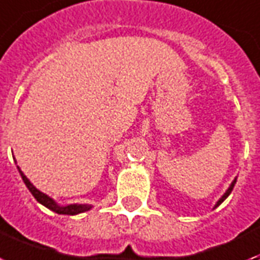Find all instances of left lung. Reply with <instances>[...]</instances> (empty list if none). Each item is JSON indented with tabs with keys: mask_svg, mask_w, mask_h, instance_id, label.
Listing matches in <instances>:
<instances>
[{
	"mask_svg": "<svg viewBox=\"0 0 260 260\" xmlns=\"http://www.w3.org/2000/svg\"><path fill=\"white\" fill-rule=\"evenodd\" d=\"M236 180H237V178H235V180H233V181H232V184H231V185H229V188H228V191L225 192V193H223V195H222V198H221V199H219V201L217 202V205H215V207H218V206L221 205V203H222V202L225 201V199H226L228 196L231 195L232 189H233V187H235V184H236ZM215 207H214V209H215Z\"/></svg>",
	"mask_w": 260,
	"mask_h": 260,
	"instance_id": "obj_1",
	"label": "left lung"
}]
</instances>
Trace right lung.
Segmentation results:
<instances>
[{
  "instance_id": "add662e5",
  "label": "right lung",
  "mask_w": 260,
  "mask_h": 260,
  "mask_svg": "<svg viewBox=\"0 0 260 260\" xmlns=\"http://www.w3.org/2000/svg\"><path fill=\"white\" fill-rule=\"evenodd\" d=\"M17 169H19L20 176H21V178H23V181H24V184L29 189V192L32 193L34 198H35V199H37V201L39 202L41 205H43L45 207H47L49 210H51V211H54V213H57V214H65V215H76V214L88 211V210L92 207V206H90V205H68V206L57 205V203H55V202L51 199L50 196H47L46 193H43V192H41L39 189H37V188L34 187L28 178L25 177L24 173L20 170L19 166H17Z\"/></svg>"
}]
</instances>
